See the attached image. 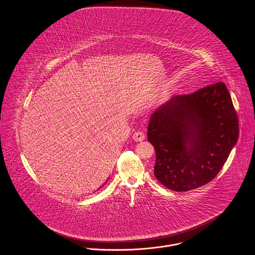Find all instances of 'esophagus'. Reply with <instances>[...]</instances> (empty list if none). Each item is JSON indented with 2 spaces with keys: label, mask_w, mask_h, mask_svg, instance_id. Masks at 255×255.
<instances>
[{
  "label": "esophagus",
  "mask_w": 255,
  "mask_h": 255,
  "mask_svg": "<svg viewBox=\"0 0 255 255\" xmlns=\"http://www.w3.org/2000/svg\"><path fill=\"white\" fill-rule=\"evenodd\" d=\"M144 138H145V135H144V133L141 132V131L135 132L134 135H133V139H134L135 141H141V140H143Z\"/></svg>",
  "instance_id": "34e87169"
}]
</instances>
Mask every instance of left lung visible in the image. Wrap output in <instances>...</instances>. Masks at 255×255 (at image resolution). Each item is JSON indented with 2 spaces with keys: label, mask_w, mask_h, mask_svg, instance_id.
I'll return each mask as SVG.
<instances>
[{
  "label": "left lung",
  "mask_w": 255,
  "mask_h": 255,
  "mask_svg": "<svg viewBox=\"0 0 255 255\" xmlns=\"http://www.w3.org/2000/svg\"><path fill=\"white\" fill-rule=\"evenodd\" d=\"M154 174L167 189L187 192L214 179L239 136V121L223 82L175 95L150 117Z\"/></svg>",
  "instance_id": "obj_1"
}]
</instances>
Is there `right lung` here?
Here are the masks:
<instances>
[{"mask_svg":"<svg viewBox=\"0 0 255 255\" xmlns=\"http://www.w3.org/2000/svg\"><path fill=\"white\" fill-rule=\"evenodd\" d=\"M106 183H107V181H106L105 183H104V185H105Z\"/></svg>","mask_w":255,"mask_h":255,"instance_id":"right-lung-1","label":"right lung"}]
</instances>
